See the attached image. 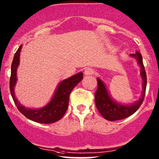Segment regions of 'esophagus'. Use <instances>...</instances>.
<instances>
[{
    "instance_id": "34e87169",
    "label": "esophagus",
    "mask_w": 159,
    "mask_h": 159,
    "mask_svg": "<svg viewBox=\"0 0 159 159\" xmlns=\"http://www.w3.org/2000/svg\"><path fill=\"white\" fill-rule=\"evenodd\" d=\"M94 74V71L91 68H87L84 70V75H93Z\"/></svg>"
}]
</instances>
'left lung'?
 Wrapping results in <instances>:
<instances>
[{"mask_svg": "<svg viewBox=\"0 0 159 159\" xmlns=\"http://www.w3.org/2000/svg\"><path fill=\"white\" fill-rule=\"evenodd\" d=\"M130 57H134L137 60V63L141 68L140 76L143 81V93L141 97L137 102L130 105H122L121 103H118L114 99H111V97L109 96L106 90L105 84L99 78H97L98 85H97V90L95 93L96 106L99 112L108 121H113L128 118L136 112L143 102L146 88V74L143 62L142 55L137 51L136 53L130 54Z\"/></svg>", "mask_w": 159, "mask_h": 159, "instance_id": "1", "label": "left lung"}]
</instances>
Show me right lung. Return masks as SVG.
<instances>
[{"label": "right lung", "instance_id": "1", "mask_svg": "<svg viewBox=\"0 0 159 159\" xmlns=\"http://www.w3.org/2000/svg\"><path fill=\"white\" fill-rule=\"evenodd\" d=\"M22 45L16 52L11 65V75L10 79V90L13 101L19 111L26 118L33 121L42 124H52L59 121L65 115L69 106V95L71 90L83 79V73L79 72L59 84L51 100L41 109L26 108L17 100L15 97L14 88L16 84V70L20 64Z\"/></svg>", "mask_w": 159, "mask_h": 159}]
</instances>
